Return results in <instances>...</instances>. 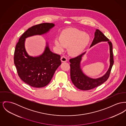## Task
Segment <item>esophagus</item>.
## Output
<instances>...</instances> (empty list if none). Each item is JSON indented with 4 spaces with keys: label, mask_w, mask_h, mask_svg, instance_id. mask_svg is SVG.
<instances>
[{
    "label": "esophagus",
    "mask_w": 126,
    "mask_h": 126,
    "mask_svg": "<svg viewBox=\"0 0 126 126\" xmlns=\"http://www.w3.org/2000/svg\"><path fill=\"white\" fill-rule=\"evenodd\" d=\"M61 61L63 62H66L67 61V58L65 56H62L61 57Z\"/></svg>",
    "instance_id": "obj_1"
}]
</instances>
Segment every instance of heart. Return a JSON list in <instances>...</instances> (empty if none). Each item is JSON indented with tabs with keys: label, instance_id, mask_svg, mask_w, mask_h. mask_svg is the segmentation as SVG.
I'll return each instance as SVG.
<instances>
[{
	"label": "heart",
	"instance_id": "1",
	"mask_svg": "<svg viewBox=\"0 0 126 126\" xmlns=\"http://www.w3.org/2000/svg\"><path fill=\"white\" fill-rule=\"evenodd\" d=\"M88 34L75 28H68L60 33L59 40L56 39L55 44L59 50L62 51L63 47L68 48V52L72 56L80 55L90 42Z\"/></svg>",
	"mask_w": 126,
	"mask_h": 126
}]
</instances>
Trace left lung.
<instances>
[{
    "label": "left lung",
    "instance_id": "1",
    "mask_svg": "<svg viewBox=\"0 0 126 126\" xmlns=\"http://www.w3.org/2000/svg\"><path fill=\"white\" fill-rule=\"evenodd\" d=\"M101 41H108L110 48V66L107 72L103 77L97 79H93L89 78L82 72L80 68V63L82 57L85 52L69 60V62L71 63L70 64L71 79L78 89L82 90H88L94 89L102 84L109 79L114 63L112 44L111 41H109V39L104 35L103 33L99 30H96L95 33V37L90 47Z\"/></svg>",
    "mask_w": 126,
    "mask_h": 126
}]
</instances>
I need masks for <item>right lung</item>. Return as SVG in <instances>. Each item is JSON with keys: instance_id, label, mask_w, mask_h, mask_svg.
<instances>
[{"instance_id": "1", "label": "right lung", "mask_w": 126, "mask_h": 126, "mask_svg": "<svg viewBox=\"0 0 126 126\" xmlns=\"http://www.w3.org/2000/svg\"><path fill=\"white\" fill-rule=\"evenodd\" d=\"M54 26V24L49 23L33 26L23 34L16 45L14 61L17 74L23 81L31 87L39 88L47 86L61 62L60 56L51 52L47 44L41 56H29L25 48V38L45 34Z\"/></svg>"}]
</instances>
